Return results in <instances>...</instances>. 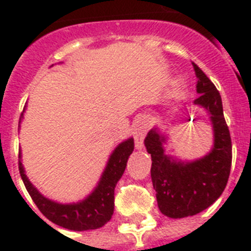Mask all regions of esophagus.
<instances>
[{
	"instance_id": "34e87169",
	"label": "esophagus",
	"mask_w": 251,
	"mask_h": 251,
	"mask_svg": "<svg viewBox=\"0 0 251 251\" xmlns=\"http://www.w3.org/2000/svg\"><path fill=\"white\" fill-rule=\"evenodd\" d=\"M147 128L148 124L146 119H138L133 124V136H134L137 150L143 148V139H145L146 133H147Z\"/></svg>"
}]
</instances>
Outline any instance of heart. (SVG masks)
I'll return each mask as SVG.
<instances>
[{
    "label": "heart",
    "instance_id": "heart-1",
    "mask_svg": "<svg viewBox=\"0 0 251 251\" xmlns=\"http://www.w3.org/2000/svg\"><path fill=\"white\" fill-rule=\"evenodd\" d=\"M177 84H178V85H182V83H183V80L182 79H177V81H176Z\"/></svg>",
    "mask_w": 251,
    "mask_h": 251
}]
</instances>
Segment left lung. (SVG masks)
<instances>
[{
	"mask_svg": "<svg viewBox=\"0 0 251 251\" xmlns=\"http://www.w3.org/2000/svg\"><path fill=\"white\" fill-rule=\"evenodd\" d=\"M197 81V97L192 105L206 110L214 132L210 152L194 161H182L166 153L167 136L157 127L145 139L152 157L153 188L157 203L163 215L172 219L194 216L203 211L221 196L231 168V138L224 118L223 101L216 86L194 64Z\"/></svg>",
	"mask_w": 251,
	"mask_h": 251,
	"instance_id": "left-lung-1",
	"label": "left lung"
}]
</instances>
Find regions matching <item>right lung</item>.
<instances>
[{
    "label": "right lung",
    "mask_w": 251,
    "mask_h": 251,
    "mask_svg": "<svg viewBox=\"0 0 251 251\" xmlns=\"http://www.w3.org/2000/svg\"><path fill=\"white\" fill-rule=\"evenodd\" d=\"M25 112V109H24ZM24 118V113L21 119ZM20 119V123H21ZM134 150V139H126L119 143L108 158L99 182L85 199L73 203H60L44 196L35 187L25 174L20 152L19 168L25 187L39 210L51 223L74 231L99 229L112 219L114 211V188L123 176L129 156Z\"/></svg>",
    "instance_id": "add662e5"
}]
</instances>
